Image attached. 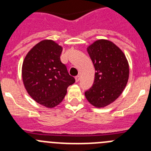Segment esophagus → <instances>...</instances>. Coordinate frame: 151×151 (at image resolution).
Masks as SVG:
<instances>
[{"mask_svg": "<svg viewBox=\"0 0 151 151\" xmlns=\"http://www.w3.org/2000/svg\"><path fill=\"white\" fill-rule=\"evenodd\" d=\"M75 79H76V82H78L80 80V76H76L75 77Z\"/></svg>", "mask_w": 151, "mask_h": 151, "instance_id": "obj_1", "label": "esophagus"}]
</instances>
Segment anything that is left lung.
Listing matches in <instances>:
<instances>
[{
  "label": "left lung",
  "instance_id": "obj_1",
  "mask_svg": "<svg viewBox=\"0 0 151 151\" xmlns=\"http://www.w3.org/2000/svg\"><path fill=\"white\" fill-rule=\"evenodd\" d=\"M87 50L96 72L94 84L85 91V97L95 107H105L121 95L127 85L129 63L122 50L108 40H97Z\"/></svg>",
  "mask_w": 151,
  "mask_h": 151
}]
</instances>
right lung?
Here are the masks:
<instances>
[{
    "mask_svg": "<svg viewBox=\"0 0 151 151\" xmlns=\"http://www.w3.org/2000/svg\"><path fill=\"white\" fill-rule=\"evenodd\" d=\"M63 47L53 40L38 42L26 54L22 78L26 91L35 102L53 108L62 102L67 88L76 81L60 61Z\"/></svg>",
    "mask_w": 151,
    "mask_h": 151,
    "instance_id": "add662e5",
    "label": "right lung"
}]
</instances>
